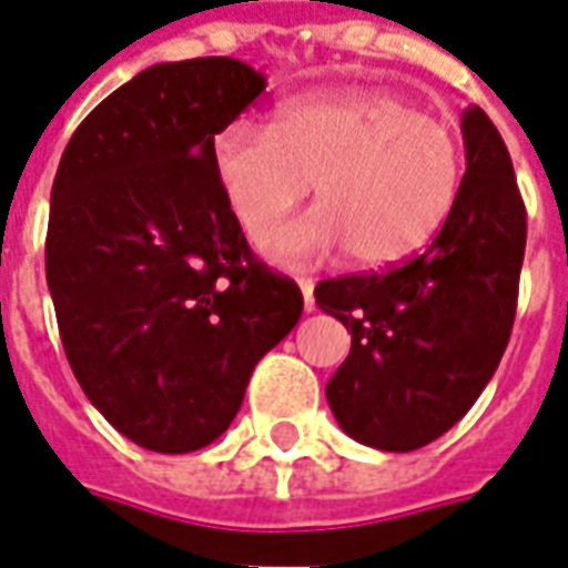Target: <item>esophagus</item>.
I'll use <instances>...</instances> for the list:
<instances>
[{"label":"esophagus","mask_w":568,"mask_h":568,"mask_svg":"<svg viewBox=\"0 0 568 568\" xmlns=\"http://www.w3.org/2000/svg\"><path fill=\"white\" fill-rule=\"evenodd\" d=\"M297 285H301V295H304V304H307V310H313V280H310V276H301V280H297Z\"/></svg>","instance_id":"esophagus-1"}]
</instances>
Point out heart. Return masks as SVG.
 <instances>
[{"label":"heart","mask_w":568,"mask_h":568,"mask_svg":"<svg viewBox=\"0 0 568 568\" xmlns=\"http://www.w3.org/2000/svg\"><path fill=\"white\" fill-rule=\"evenodd\" d=\"M227 206L248 234L295 212L316 185L322 210L261 240L280 261L349 248L386 267L423 248L447 222L463 185V145L450 124L393 91L285 100L271 128L234 121L212 142Z\"/></svg>","instance_id":"b5f03b06"}]
</instances>
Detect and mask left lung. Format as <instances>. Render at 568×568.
I'll return each instance as SVG.
<instances>
[{"label":"left lung","mask_w":568,"mask_h":568,"mask_svg":"<svg viewBox=\"0 0 568 568\" xmlns=\"http://www.w3.org/2000/svg\"><path fill=\"white\" fill-rule=\"evenodd\" d=\"M465 175L419 255L316 285V304L353 334L325 395L341 428L410 453L453 428L484 393L511 337L526 206L511 154L484 109L463 115Z\"/></svg>","instance_id":"1"}]
</instances>
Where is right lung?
I'll return each mask as SVG.
<instances>
[{
    "label": "right lung",
    "mask_w": 568,
    "mask_h": 568,
    "mask_svg": "<svg viewBox=\"0 0 568 568\" xmlns=\"http://www.w3.org/2000/svg\"><path fill=\"white\" fill-rule=\"evenodd\" d=\"M264 91L234 57L158 63L72 133L51 187L44 273L75 381L154 453L231 426L304 295L248 248L212 142Z\"/></svg>",
    "instance_id": "obj_1"
}]
</instances>
